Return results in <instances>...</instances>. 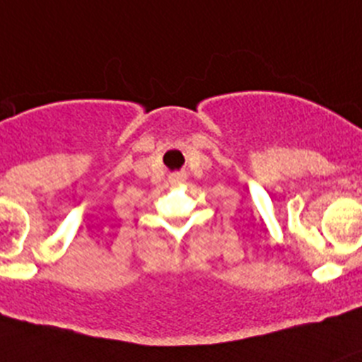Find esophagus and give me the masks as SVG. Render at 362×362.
Instances as JSON below:
<instances>
[{"instance_id":"esophagus-1","label":"esophagus","mask_w":362,"mask_h":362,"mask_svg":"<svg viewBox=\"0 0 362 362\" xmlns=\"http://www.w3.org/2000/svg\"><path fill=\"white\" fill-rule=\"evenodd\" d=\"M184 180H185V175H184V173H173V175H171V177H170V182H171V184H173V185L182 184V182H184Z\"/></svg>"}]
</instances>
